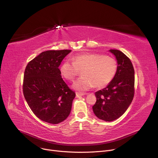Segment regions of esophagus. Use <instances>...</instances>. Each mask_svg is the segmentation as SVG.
Returning <instances> with one entry per match:
<instances>
[{
	"label": "esophagus",
	"instance_id": "esophagus-1",
	"mask_svg": "<svg viewBox=\"0 0 158 158\" xmlns=\"http://www.w3.org/2000/svg\"><path fill=\"white\" fill-rule=\"evenodd\" d=\"M86 94H85V93H79V92H77L76 93V97H80L83 96V95H85Z\"/></svg>",
	"mask_w": 158,
	"mask_h": 158
}]
</instances>
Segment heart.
I'll list each match as a JSON object with an SVG mask.
<instances>
[{
  "label": "heart",
  "instance_id": "obj_1",
  "mask_svg": "<svg viewBox=\"0 0 158 158\" xmlns=\"http://www.w3.org/2000/svg\"><path fill=\"white\" fill-rule=\"evenodd\" d=\"M72 61H64L60 67L62 76L73 81L82 70L81 78L74 82L73 89L84 92L94 86L102 88L108 85L117 72V62L112 57L97 54H82L74 56Z\"/></svg>",
  "mask_w": 158,
  "mask_h": 158
}]
</instances>
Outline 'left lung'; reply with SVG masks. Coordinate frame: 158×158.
<instances>
[{
	"label": "left lung",
	"instance_id": "8db88e82",
	"mask_svg": "<svg viewBox=\"0 0 158 158\" xmlns=\"http://www.w3.org/2000/svg\"><path fill=\"white\" fill-rule=\"evenodd\" d=\"M109 51L117 61V72L108 85L95 93L97 101L92 107L96 117L106 122L120 117L131 105L135 94V70L129 58L118 50Z\"/></svg>",
	"mask_w": 158,
	"mask_h": 158
}]
</instances>
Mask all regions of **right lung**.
I'll list each match as a JSON object with an SVG mask.
<instances>
[{
  "instance_id": "add662e5",
  "label": "right lung",
  "mask_w": 158,
  "mask_h": 158,
  "mask_svg": "<svg viewBox=\"0 0 158 158\" xmlns=\"http://www.w3.org/2000/svg\"><path fill=\"white\" fill-rule=\"evenodd\" d=\"M70 50L41 52L27 65L23 92L26 102L36 117L57 124L69 117L76 94L67 86L59 69Z\"/></svg>"
}]
</instances>
